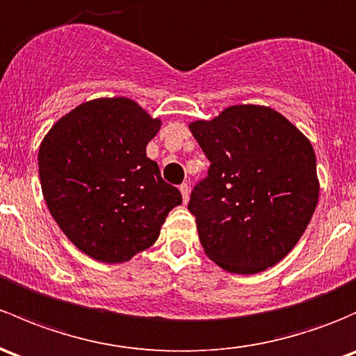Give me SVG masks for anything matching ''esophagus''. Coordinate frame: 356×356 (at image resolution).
I'll use <instances>...</instances> for the list:
<instances>
[{
	"label": "esophagus",
	"mask_w": 356,
	"mask_h": 356,
	"mask_svg": "<svg viewBox=\"0 0 356 356\" xmlns=\"http://www.w3.org/2000/svg\"><path fill=\"white\" fill-rule=\"evenodd\" d=\"M179 191H181V194H182V201H184V203H188L189 201V186L181 184L179 186Z\"/></svg>",
	"instance_id": "1"
}]
</instances>
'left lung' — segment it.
I'll use <instances>...</instances> for the list:
<instances>
[{
    "mask_svg": "<svg viewBox=\"0 0 356 356\" xmlns=\"http://www.w3.org/2000/svg\"><path fill=\"white\" fill-rule=\"evenodd\" d=\"M189 129L211 162L189 201L204 254L235 275L278 264L319 201L310 140L278 111L256 104L230 106Z\"/></svg>",
    "mask_w": 356,
    "mask_h": 356,
    "instance_id": "obj_1",
    "label": "left lung"
}]
</instances>
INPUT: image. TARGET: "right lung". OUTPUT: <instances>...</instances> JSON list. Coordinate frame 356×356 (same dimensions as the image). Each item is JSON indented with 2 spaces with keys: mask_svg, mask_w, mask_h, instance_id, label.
Masks as SVG:
<instances>
[{
  "mask_svg": "<svg viewBox=\"0 0 356 356\" xmlns=\"http://www.w3.org/2000/svg\"><path fill=\"white\" fill-rule=\"evenodd\" d=\"M162 119L128 97H100L59 118L39 147L42 196L63 234L92 259L121 264L156 242L182 203L147 156Z\"/></svg>",
  "mask_w": 356,
  "mask_h": 356,
  "instance_id": "1",
  "label": "right lung"
}]
</instances>
